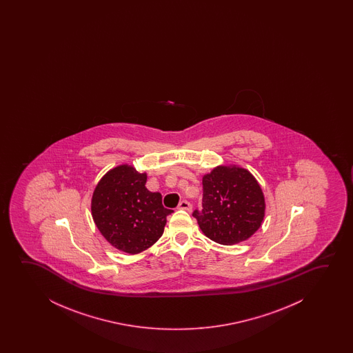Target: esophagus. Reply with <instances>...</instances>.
<instances>
[{
	"instance_id": "obj_1",
	"label": "esophagus",
	"mask_w": 353,
	"mask_h": 353,
	"mask_svg": "<svg viewBox=\"0 0 353 353\" xmlns=\"http://www.w3.org/2000/svg\"><path fill=\"white\" fill-rule=\"evenodd\" d=\"M179 210H184V211L190 212V211H192V205H190V203H188L187 200H182V201L179 203Z\"/></svg>"
}]
</instances>
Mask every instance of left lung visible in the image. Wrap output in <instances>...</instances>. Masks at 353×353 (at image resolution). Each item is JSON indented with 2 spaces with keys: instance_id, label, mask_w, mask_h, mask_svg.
<instances>
[{
  "instance_id": "8db88e82",
  "label": "left lung",
  "mask_w": 353,
  "mask_h": 353,
  "mask_svg": "<svg viewBox=\"0 0 353 353\" xmlns=\"http://www.w3.org/2000/svg\"><path fill=\"white\" fill-rule=\"evenodd\" d=\"M203 210H195L201 232L221 245L245 241L261 228L265 199L248 170L221 165L203 177Z\"/></svg>"
}]
</instances>
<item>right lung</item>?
Segmentation results:
<instances>
[{
	"instance_id": "obj_1",
	"label": "right lung",
	"mask_w": 353,
	"mask_h": 353,
	"mask_svg": "<svg viewBox=\"0 0 353 353\" xmlns=\"http://www.w3.org/2000/svg\"><path fill=\"white\" fill-rule=\"evenodd\" d=\"M147 174L123 164L102 177L92 198V216L102 236L117 250L137 254L150 248L164 232L166 217L161 194L145 188Z\"/></svg>"
}]
</instances>
